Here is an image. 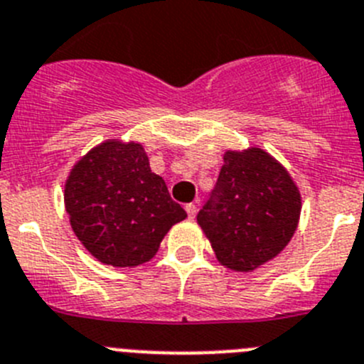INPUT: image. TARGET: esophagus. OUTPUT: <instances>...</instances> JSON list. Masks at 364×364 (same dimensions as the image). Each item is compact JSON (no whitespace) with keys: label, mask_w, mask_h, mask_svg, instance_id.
Listing matches in <instances>:
<instances>
[{"label":"esophagus","mask_w":364,"mask_h":364,"mask_svg":"<svg viewBox=\"0 0 364 364\" xmlns=\"http://www.w3.org/2000/svg\"><path fill=\"white\" fill-rule=\"evenodd\" d=\"M185 210H186V214H188L190 219H194L196 214H198V205H196V203H188V205L185 206Z\"/></svg>","instance_id":"34e87169"}]
</instances>
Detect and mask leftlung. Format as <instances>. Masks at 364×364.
<instances>
[{"mask_svg":"<svg viewBox=\"0 0 364 364\" xmlns=\"http://www.w3.org/2000/svg\"><path fill=\"white\" fill-rule=\"evenodd\" d=\"M223 161L198 223L219 263L250 272L276 257L292 239L301 214L299 190L261 149L228 150Z\"/></svg>","mask_w":364,"mask_h":364,"instance_id":"obj_1","label":"left lung"}]
</instances>
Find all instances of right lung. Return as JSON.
Returning <instances> with one entry per match:
<instances>
[{"label":"right lung","mask_w":364,"mask_h":364,"mask_svg":"<svg viewBox=\"0 0 364 364\" xmlns=\"http://www.w3.org/2000/svg\"><path fill=\"white\" fill-rule=\"evenodd\" d=\"M65 206L83 247L105 264L137 267L186 212L150 170L139 143L105 141L81 158L65 185Z\"/></svg>","instance_id":"obj_1"}]
</instances>
